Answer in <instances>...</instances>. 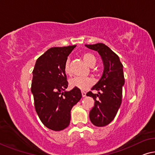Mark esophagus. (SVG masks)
Instances as JSON below:
<instances>
[{"mask_svg": "<svg viewBox=\"0 0 155 155\" xmlns=\"http://www.w3.org/2000/svg\"><path fill=\"white\" fill-rule=\"evenodd\" d=\"M81 94H82V97H85V96H86V92H84V91H82Z\"/></svg>", "mask_w": 155, "mask_h": 155, "instance_id": "1", "label": "esophagus"}]
</instances>
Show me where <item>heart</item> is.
Segmentation results:
<instances>
[{
  "mask_svg": "<svg viewBox=\"0 0 155 155\" xmlns=\"http://www.w3.org/2000/svg\"><path fill=\"white\" fill-rule=\"evenodd\" d=\"M83 59L86 64L90 67H93L96 63L95 56L91 53L83 54ZM64 71L66 74L70 75L71 74V70L70 68V62L67 61L64 65ZM94 83L92 78L88 77H75L70 80V85L73 87H77L81 90H85L88 87L91 86Z\"/></svg>",
  "mask_w": 155,
  "mask_h": 155,
  "instance_id": "b5f03b06",
  "label": "heart"
}]
</instances>
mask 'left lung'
Instances as JSON below:
<instances>
[{"label": "left lung", "mask_w": 155, "mask_h": 155, "mask_svg": "<svg viewBox=\"0 0 155 155\" xmlns=\"http://www.w3.org/2000/svg\"><path fill=\"white\" fill-rule=\"evenodd\" d=\"M85 46L97 51L104 63L102 77L92 87L98 93L88 92L86 95L92 97L95 101L90 112L91 122L95 126H105L114 119L121 104L122 88L125 83L123 65L119 56L104 43Z\"/></svg>", "instance_id": "obj_1"}]
</instances>
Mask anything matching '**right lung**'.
I'll return each mask as SVG.
<instances>
[{
  "label": "right lung",
  "mask_w": 155,
  "mask_h": 155,
  "mask_svg": "<svg viewBox=\"0 0 155 155\" xmlns=\"http://www.w3.org/2000/svg\"><path fill=\"white\" fill-rule=\"evenodd\" d=\"M77 45L51 48L36 61L31 91L36 113L48 128L60 131L70 124L71 110L81 99V90L66 91L64 71L68 56Z\"/></svg>",
  "instance_id": "add662e5"
}]
</instances>
